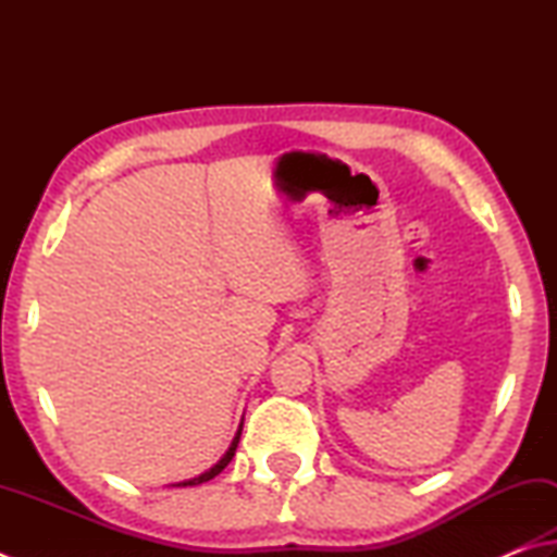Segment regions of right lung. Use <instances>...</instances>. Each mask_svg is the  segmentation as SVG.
I'll return each instance as SVG.
<instances>
[{
    "instance_id": "1",
    "label": "right lung",
    "mask_w": 557,
    "mask_h": 557,
    "mask_svg": "<svg viewBox=\"0 0 557 557\" xmlns=\"http://www.w3.org/2000/svg\"><path fill=\"white\" fill-rule=\"evenodd\" d=\"M239 434H243V424H239V429H237V434H235V438H233V444H230V448L225 450V456L218 460V463L211 468V470H206V473H201L198 478H191V480H184V482H176L174 487H194V485H201V482H208V480H213L220 470H223L230 460H233V456H235V450H237V444H239Z\"/></svg>"
}]
</instances>
